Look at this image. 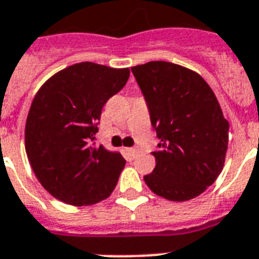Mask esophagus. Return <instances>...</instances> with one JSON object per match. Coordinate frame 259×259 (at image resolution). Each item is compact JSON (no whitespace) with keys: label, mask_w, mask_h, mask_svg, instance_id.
Returning <instances> with one entry per match:
<instances>
[{"label":"esophagus","mask_w":259,"mask_h":259,"mask_svg":"<svg viewBox=\"0 0 259 259\" xmlns=\"http://www.w3.org/2000/svg\"><path fill=\"white\" fill-rule=\"evenodd\" d=\"M123 152H124L125 157H127L128 160H134L139 153L138 149H134V148H123Z\"/></svg>","instance_id":"34e87169"}]
</instances>
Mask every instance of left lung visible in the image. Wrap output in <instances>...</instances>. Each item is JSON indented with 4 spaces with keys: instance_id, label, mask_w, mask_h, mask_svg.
<instances>
[{
    "instance_id": "obj_1",
    "label": "left lung",
    "mask_w": 259,
    "mask_h": 259,
    "mask_svg": "<svg viewBox=\"0 0 259 259\" xmlns=\"http://www.w3.org/2000/svg\"><path fill=\"white\" fill-rule=\"evenodd\" d=\"M131 70L160 140L147 186L171 202L196 198L222 173L228 149L229 123L215 93L200 74L178 64L149 61Z\"/></svg>"
}]
</instances>
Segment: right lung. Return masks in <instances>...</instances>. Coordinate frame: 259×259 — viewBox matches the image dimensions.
Here are the masks:
<instances>
[{"mask_svg": "<svg viewBox=\"0 0 259 259\" xmlns=\"http://www.w3.org/2000/svg\"><path fill=\"white\" fill-rule=\"evenodd\" d=\"M128 77V68L85 61L55 73L35 94L24 148L37 181L54 198L82 207L114 191L125 160L92 141L103 106Z\"/></svg>", "mask_w": 259, "mask_h": 259, "instance_id": "right-lung-1", "label": "right lung"}]
</instances>
